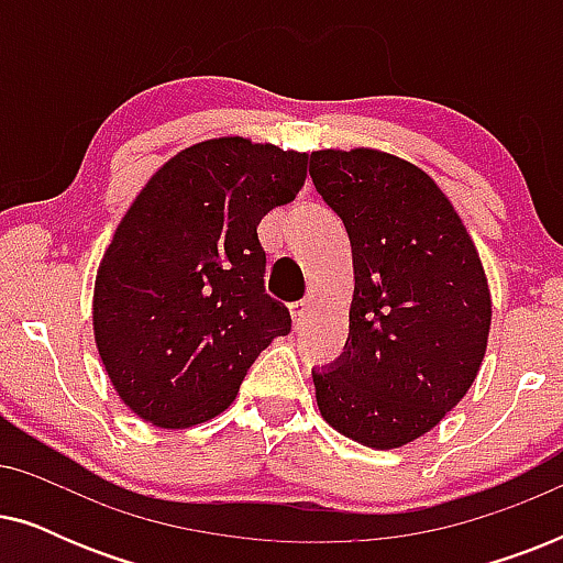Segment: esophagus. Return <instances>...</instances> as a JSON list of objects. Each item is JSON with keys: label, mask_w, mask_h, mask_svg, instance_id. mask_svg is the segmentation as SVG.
<instances>
[{"label": "esophagus", "mask_w": 563, "mask_h": 563, "mask_svg": "<svg viewBox=\"0 0 563 563\" xmlns=\"http://www.w3.org/2000/svg\"><path fill=\"white\" fill-rule=\"evenodd\" d=\"M307 310H310V302H307V299H299V302L291 305V318H295V325H302V320L307 318Z\"/></svg>", "instance_id": "obj_1"}]
</instances>
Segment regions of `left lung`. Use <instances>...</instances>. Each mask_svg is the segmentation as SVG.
Segmentation results:
<instances>
[{
	"instance_id": "1",
	"label": "left lung",
	"mask_w": 563,
	"mask_h": 563,
	"mask_svg": "<svg viewBox=\"0 0 563 563\" xmlns=\"http://www.w3.org/2000/svg\"><path fill=\"white\" fill-rule=\"evenodd\" d=\"M314 189L353 253L349 341L312 368L330 426L368 449H399L466 395L487 351L492 299L479 253L449 197L389 153L314 151Z\"/></svg>"
}]
</instances>
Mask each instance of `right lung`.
Masks as SVG:
<instances>
[{
  "label": "right lung",
  "mask_w": 563,
  "mask_h": 563,
  "mask_svg": "<svg viewBox=\"0 0 563 563\" xmlns=\"http://www.w3.org/2000/svg\"><path fill=\"white\" fill-rule=\"evenodd\" d=\"M305 176V153L218 137L176 153L130 205L97 272L95 338L137 418L172 430L214 418L289 333L264 287L258 222Z\"/></svg>",
  "instance_id": "right-lung-1"
}]
</instances>
